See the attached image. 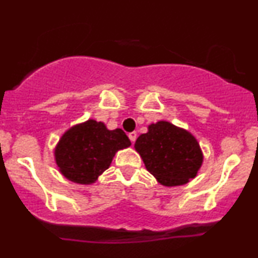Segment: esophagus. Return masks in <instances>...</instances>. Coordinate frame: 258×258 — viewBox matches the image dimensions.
<instances>
[{
    "label": "esophagus",
    "instance_id": "obj_1",
    "mask_svg": "<svg viewBox=\"0 0 258 258\" xmlns=\"http://www.w3.org/2000/svg\"><path fill=\"white\" fill-rule=\"evenodd\" d=\"M128 138L131 139V142H132V143H135V142H136V139H137V132H136V131H133V132H130V133H128Z\"/></svg>",
    "mask_w": 258,
    "mask_h": 258
}]
</instances>
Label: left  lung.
Segmentation results:
<instances>
[{
    "mask_svg": "<svg viewBox=\"0 0 258 258\" xmlns=\"http://www.w3.org/2000/svg\"><path fill=\"white\" fill-rule=\"evenodd\" d=\"M135 148L147 170L167 186L189 182L197 176L203 164V154L197 139L167 121L150 125L148 132L137 138Z\"/></svg>",
    "mask_w": 258,
    "mask_h": 258,
    "instance_id": "obj_1",
    "label": "left lung"
}]
</instances>
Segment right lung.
Listing matches in <instances>:
<instances>
[{"label":"right lung","mask_w":258,"mask_h":258,"mask_svg":"<svg viewBox=\"0 0 258 258\" xmlns=\"http://www.w3.org/2000/svg\"><path fill=\"white\" fill-rule=\"evenodd\" d=\"M130 146L121 128L109 131L103 122L88 120L64 133L55 148V161L68 179L91 184L110 166L115 153Z\"/></svg>","instance_id":"right-lung-1"}]
</instances>
